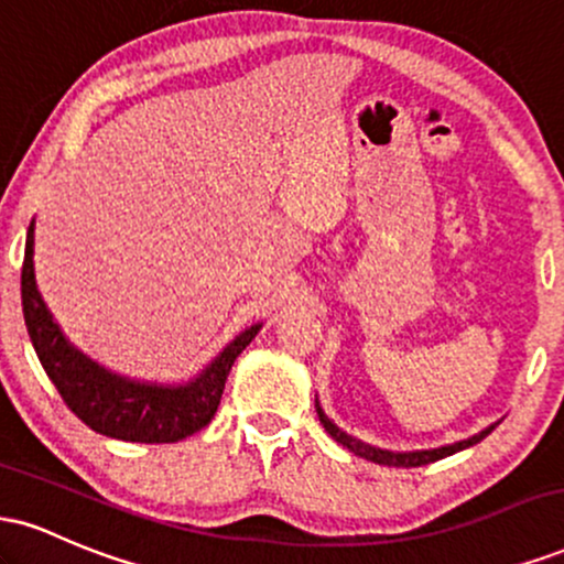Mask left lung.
I'll return each instance as SVG.
<instances>
[{
  "label": "left lung",
  "mask_w": 564,
  "mask_h": 564,
  "mask_svg": "<svg viewBox=\"0 0 564 564\" xmlns=\"http://www.w3.org/2000/svg\"><path fill=\"white\" fill-rule=\"evenodd\" d=\"M315 411H318V419L323 424V430L332 435L336 443L345 445L347 451H352L355 456L366 458V462H373V464H381V467H424V464H432V462H440V458L445 456H453V453L464 451V448H471V445L480 443L482 437H488L490 432L496 430V424L485 426L482 432H477V435H471L467 440H458V443H451V445H440V448H430V451H387V448H377V445H368L364 440L347 435L345 430H339L332 419L326 416V411H323L318 398H315Z\"/></svg>",
  "instance_id": "left-lung-1"
}]
</instances>
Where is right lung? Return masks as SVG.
Segmentation results:
<instances>
[{"label":"right lung","instance_id":"1","mask_svg":"<svg viewBox=\"0 0 564 564\" xmlns=\"http://www.w3.org/2000/svg\"><path fill=\"white\" fill-rule=\"evenodd\" d=\"M34 228L36 223L31 219L21 273L23 318L39 364L61 392L63 403L97 435L124 440V443H177L204 430L215 419L232 364L260 334L262 323H251L241 334L232 336L187 381H145L116 373L84 355L63 334L44 304L34 273Z\"/></svg>","mask_w":564,"mask_h":564}]
</instances>
